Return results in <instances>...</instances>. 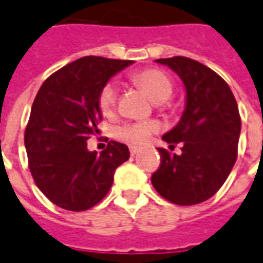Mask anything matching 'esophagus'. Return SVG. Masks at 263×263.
I'll use <instances>...</instances> for the list:
<instances>
[{
	"instance_id": "esophagus-1",
	"label": "esophagus",
	"mask_w": 263,
	"mask_h": 263,
	"mask_svg": "<svg viewBox=\"0 0 263 263\" xmlns=\"http://www.w3.org/2000/svg\"><path fill=\"white\" fill-rule=\"evenodd\" d=\"M139 152H140V147H137V146H130V155L132 156L137 155Z\"/></svg>"
}]
</instances>
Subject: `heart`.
Wrapping results in <instances>:
<instances>
[{"instance_id": "b5f03b06", "label": "heart", "mask_w": 263, "mask_h": 263, "mask_svg": "<svg viewBox=\"0 0 263 263\" xmlns=\"http://www.w3.org/2000/svg\"><path fill=\"white\" fill-rule=\"evenodd\" d=\"M132 80L135 84L142 87L143 91L155 103H164L172 97L173 83L169 76L162 70L157 68L143 70L140 73L135 74ZM97 104L104 117H113L117 104V87L113 83H107L103 86L97 97ZM157 130H159L157 121H137V123H126L123 126H119L116 128L114 135L121 142L130 143V144H143Z\"/></svg>"}]
</instances>
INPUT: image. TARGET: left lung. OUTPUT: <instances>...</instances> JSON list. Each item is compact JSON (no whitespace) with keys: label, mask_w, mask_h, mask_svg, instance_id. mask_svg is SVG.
I'll return each instance as SVG.
<instances>
[{"label":"left lung","mask_w":263,"mask_h":263,"mask_svg":"<svg viewBox=\"0 0 263 263\" xmlns=\"http://www.w3.org/2000/svg\"><path fill=\"white\" fill-rule=\"evenodd\" d=\"M156 61L182 79L186 107L176 127L163 136L170 147L182 143V153L157 149L160 166L152 175V184L172 203H202L222 187L236 162L238 104L225 80L196 60L177 55Z\"/></svg>","instance_id":"left-lung-1"}]
</instances>
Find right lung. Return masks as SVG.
<instances>
[{
	"instance_id": "add662e5",
	"label": "right lung",
	"mask_w": 263,
	"mask_h": 263,
	"mask_svg": "<svg viewBox=\"0 0 263 263\" xmlns=\"http://www.w3.org/2000/svg\"><path fill=\"white\" fill-rule=\"evenodd\" d=\"M132 60L83 57L52 73L40 87L25 127L28 167L37 187L66 211H87L108 193L116 169L128 160L126 144L108 142L88 152L87 140L99 132L97 97L110 77Z\"/></svg>"
}]
</instances>
